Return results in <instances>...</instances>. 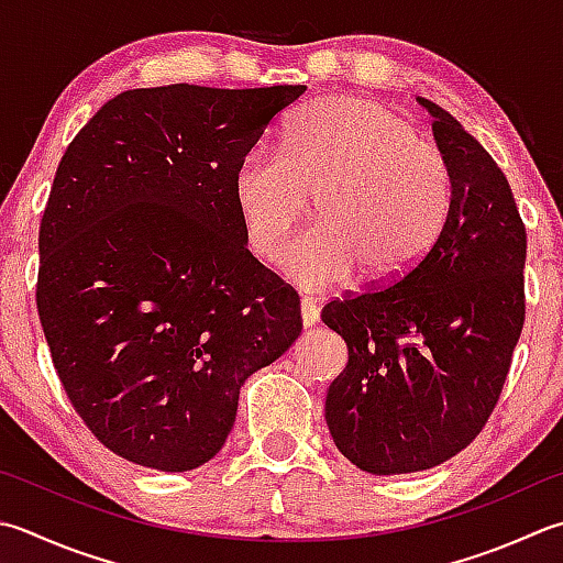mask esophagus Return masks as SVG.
Segmentation results:
<instances>
[{"mask_svg":"<svg viewBox=\"0 0 563 563\" xmlns=\"http://www.w3.org/2000/svg\"><path fill=\"white\" fill-rule=\"evenodd\" d=\"M300 314H302V324L312 327L319 322V307L314 297H302L300 300Z\"/></svg>","mask_w":563,"mask_h":563,"instance_id":"34e87169","label":"esophagus"}]
</instances>
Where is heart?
<instances>
[{
  "label": "heart",
  "instance_id": "heart-1",
  "mask_svg": "<svg viewBox=\"0 0 563 563\" xmlns=\"http://www.w3.org/2000/svg\"><path fill=\"white\" fill-rule=\"evenodd\" d=\"M317 195V227L285 261L307 290H329L361 271L390 283L437 244L454 200L449 161L393 107L366 97H327L302 107L278 151H246L231 197L249 249L278 263Z\"/></svg>",
  "mask_w": 563,
  "mask_h": 563
}]
</instances>
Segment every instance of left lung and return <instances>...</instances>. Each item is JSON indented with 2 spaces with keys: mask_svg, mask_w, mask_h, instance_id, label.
<instances>
[{
  "mask_svg": "<svg viewBox=\"0 0 563 563\" xmlns=\"http://www.w3.org/2000/svg\"><path fill=\"white\" fill-rule=\"evenodd\" d=\"M417 102L454 178L442 234L388 288L322 310L349 349L327 390L329 434L376 476L434 468L481 434L525 324L527 234L510 183L446 109Z\"/></svg>",
  "mask_w": 563,
  "mask_h": 563,
  "instance_id": "8db88e82",
  "label": "left lung"
}]
</instances>
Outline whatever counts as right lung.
Instances as JSON below:
<instances>
[{
  "instance_id": "add662e5",
  "label": "right lung",
  "mask_w": 563,
  "mask_h": 563,
  "mask_svg": "<svg viewBox=\"0 0 563 563\" xmlns=\"http://www.w3.org/2000/svg\"><path fill=\"white\" fill-rule=\"evenodd\" d=\"M305 85L126 90L80 129L38 231L53 366L117 456L192 471L239 390L302 332L300 297L246 249L231 175Z\"/></svg>"
}]
</instances>
